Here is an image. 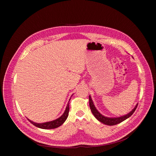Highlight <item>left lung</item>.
I'll return each instance as SVG.
<instances>
[{
  "label": "left lung",
  "mask_w": 156,
  "mask_h": 156,
  "mask_svg": "<svg viewBox=\"0 0 156 156\" xmlns=\"http://www.w3.org/2000/svg\"><path fill=\"white\" fill-rule=\"evenodd\" d=\"M89 105H90V110L92 112V114L94 115V116L96 118V119L98 120L100 122H102V123H103L104 124L108 125V126L116 125L120 123V122L124 121L127 119H128L129 117H130L133 114V112L135 111L136 108V107H137V105H138V104L136 105L133 110H132L129 113H128V114L125 115V116L119 117V118H108V117H105L104 116H103L102 115L100 114V112H98V111L96 109L95 106H94V105L90 96H89Z\"/></svg>",
  "instance_id": "1"
}]
</instances>
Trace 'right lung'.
<instances>
[{
	"instance_id": "obj_1",
	"label": "right lung",
	"mask_w": 156,
	"mask_h": 156,
	"mask_svg": "<svg viewBox=\"0 0 156 156\" xmlns=\"http://www.w3.org/2000/svg\"><path fill=\"white\" fill-rule=\"evenodd\" d=\"M70 99H69V100H70ZM69 111V102H68L67 107H66V108L64 114L56 120L51 121V122H45V123H41V124L35 123V122L30 120L29 119H28V120H29V122H30L31 124H32L33 125L37 127H39V128H41V129H54V128H56V127H58L62 125L64 123V122L66 121V120L67 119V118L68 116Z\"/></svg>"
}]
</instances>
